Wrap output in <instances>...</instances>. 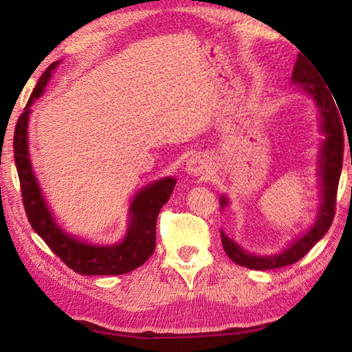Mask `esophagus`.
I'll return each mask as SVG.
<instances>
[{
  "instance_id": "obj_1",
  "label": "esophagus",
  "mask_w": 352,
  "mask_h": 352,
  "mask_svg": "<svg viewBox=\"0 0 352 352\" xmlns=\"http://www.w3.org/2000/svg\"><path fill=\"white\" fill-rule=\"evenodd\" d=\"M186 170H188V174H190V175L204 178V177H208V174H210V164H208V162L204 157H192V158L188 160Z\"/></svg>"
}]
</instances>
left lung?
<instances>
[{
    "label": "left lung",
    "instance_id": "left-lung-1",
    "mask_svg": "<svg viewBox=\"0 0 352 352\" xmlns=\"http://www.w3.org/2000/svg\"><path fill=\"white\" fill-rule=\"evenodd\" d=\"M292 80L298 83L302 90L307 91L315 99L321 116V132L324 133V141L321 144L320 151V180H321V205L318 210V216L315 223L309 228L305 234L298 237L284 252L272 256H256L245 253L237 245L236 242L228 239L220 231L222 236V245L228 258L242 267L253 270H270V269H281V267L295 264L302 256L323 237L327 230L331 228L333 216H336V200H337V189L338 180L342 174L343 164V151H344V138H343V124L340 113L337 109L338 105L333 102L331 91L321 80V77L315 73L312 67H309L306 57L298 56L295 63L294 73H292ZM228 199L222 195L220 199V208L226 206Z\"/></svg>",
    "mask_w": 352,
    "mask_h": 352
}]
</instances>
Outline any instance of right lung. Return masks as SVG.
<instances>
[{
    "label": "right lung",
    "mask_w": 352,
    "mask_h": 352,
    "mask_svg": "<svg viewBox=\"0 0 352 352\" xmlns=\"http://www.w3.org/2000/svg\"><path fill=\"white\" fill-rule=\"evenodd\" d=\"M58 65L54 62L41 74L37 87L34 88L28 100L25 111L16 122L14 133V158L19 170L23 205L29 223L46 245L57 254L69 269L79 275H124L138 269L151 258L155 250V228L157 217L163 205L169 200L177 180L172 177L148 184L141 189L130 205V223L127 234L122 242L116 245H88L76 241L74 237L65 233L52 219L51 211L41 195L29 160L28 151V122L31 105L35 99L41 96L50 80L52 69Z\"/></svg>",
    "instance_id": "1"
}]
</instances>
